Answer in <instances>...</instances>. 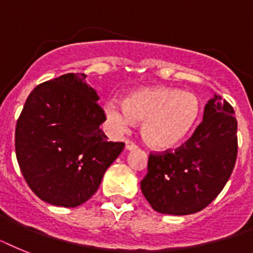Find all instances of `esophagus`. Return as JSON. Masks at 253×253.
Instances as JSON below:
<instances>
[{"label": "esophagus", "instance_id": "1", "mask_svg": "<svg viewBox=\"0 0 253 253\" xmlns=\"http://www.w3.org/2000/svg\"><path fill=\"white\" fill-rule=\"evenodd\" d=\"M135 149H137V145H136L135 142L129 141V140H126V150L131 151V150H135Z\"/></svg>", "mask_w": 253, "mask_h": 253}]
</instances>
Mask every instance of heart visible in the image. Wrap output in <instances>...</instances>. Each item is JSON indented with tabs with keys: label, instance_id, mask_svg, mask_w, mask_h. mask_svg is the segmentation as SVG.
I'll return each mask as SVG.
<instances>
[{
	"label": "heart",
	"instance_id": "heart-1",
	"mask_svg": "<svg viewBox=\"0 0 253 253\" xmlns=\"http://www.w3.org/2000/svg\"><path fill=\"white\" fill-rule=\"evenodd\" d=\"M105 113L118 131H125L132 121L144 122L141 132L146 144L169 150L178 146L195 127L200 100L195 94L177 87H146L126 96L124 107L108 103Z\"/></svg>",
	"mask_w": 253,
	"mask_h": 253
}]
</instances>
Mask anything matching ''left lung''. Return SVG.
Wrapping results in <instances>:
<instances>
[{
  "label": "left lung",
  "instance_id": "1",
  "mask_svg": "<svg viewBox=\"0 0 253 253\" xmlns=\"http://www.w3.org/2000/svg\"><path fill=\"white\" fill-rule=\"evenodd\" d=\"M234 109L220 95L208 102L203 122L181 148L150 154L141 191L160 214L203 210L223 190L237 159Z\"/></svg>",
  "mask_w": 253,
  "mask_h": 253
}]
</instances>
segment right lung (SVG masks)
<instances>
[{
	"instance_id": "obj_1",
	"label": "right lung",
	"mask_w": 253,
	"mask_h": 253,
	"mask_svg": "<svg viewBox=\"0 0 253 253\" xmlns=\"http://www.w3.org/2000/svg\"><path fill=\"white\" fill-rule=\"evenodd\" d=\"M85 78L66 74L39 84L17 120V163L33 192L50 205L86 203L125 148L100 129L104 111Z\"/></svg>"
}]
</instances>
